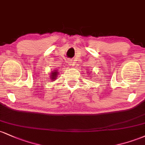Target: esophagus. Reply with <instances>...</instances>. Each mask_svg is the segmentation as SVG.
<instances>
[{
  "instance_id": "esophagus-1",
  "label": "esophagus",
  "mask_w": 145,
  "mask_h": 145,
  "mask_svg": "<svg viewBox=\"0 0 145 145\" xmlns=\"http://www.w3.org/2000/svg\"><path fill=\"white\" fill-rule=\"evenodd\" d=\"M67 62H68V64H69V65H70V66H73L74 65V62H73V61H72V60H71V59L68 60Z\"/></svg>"
}]
</instances>
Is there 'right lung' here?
<instances>
[{"label": "right lung", "instance_id": "1", "mask_svg": "<svg viewBox=\"0 0 145 145\" xmlns=\"http://www.w3.org/2000/svg\"><path fill=\"white\" fill-rule=\"evenodd\" d=\"M58 76V72L56 70H54L52 72H51V75H50V78L52 79V81L55 80L56 78H57Z\"/></svg>", "mask_w": 145, "mask_h": 145}]
</instances>
